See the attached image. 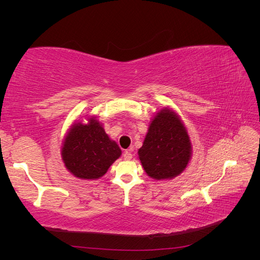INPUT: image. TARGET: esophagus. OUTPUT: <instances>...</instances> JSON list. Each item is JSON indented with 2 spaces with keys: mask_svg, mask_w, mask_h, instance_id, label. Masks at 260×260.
<instances>
[{
  "mask_svg": "<svg viewBox=\"0 0 260 260\" xmlns=\"http://www.w3.org/2000/svg\"><path fill=\"white\" fill-rule=\"evenodd\" d=\"M123 158H124L125 160H130V159L132 158V154H131V152H130V149H127V151H125V152L123 153Z\"/></svg>",
  "mask_w": 260,
  "mask_h": 260,
  "instance_id": "34e87169",
  "label": "esophagus"
}]
</instances>
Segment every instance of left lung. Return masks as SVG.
I'll use <instances>...</instances> for the list:
<instances>
[{
    "mask_svg": "<svg viewBox=\"0 0 260 260\" xmlns=\"http://www.w3.org/2000/svg\"><path fill=\"white\" fill-rule=\"evenodd\" d=\"M138 154L146 174L156 180L172 179L186 168L191 142L176 113L168 108L157 113Z\"/></svg>",
    "mask_w": 260,
    "mask_h": 260,
    "instance_id": "obj_1",
    "label": "left lung"
}]
</instances>
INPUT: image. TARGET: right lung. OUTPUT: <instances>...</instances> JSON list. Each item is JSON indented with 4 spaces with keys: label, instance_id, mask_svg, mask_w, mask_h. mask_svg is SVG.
<instances>
[{
    "label": "right lung",
    "instance_id": "right-lung-1",
    "mask_svg": "<svg viewBox=\"0 0 260 260\" xmlns=\"http://www.w3.org/2000/svg\"><path fill=\"white\" fill-rule=\"evenodd\" d=\"M120 155L119 146L108 138L104 128L94 118H90L86 124L75 123L61 149L66 168L75 177L86 180L104 176Z\"/></svg>",
    "mask_w": 260,
    "mask_h": 260
}]
</instances>
